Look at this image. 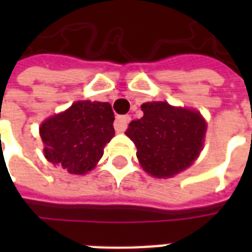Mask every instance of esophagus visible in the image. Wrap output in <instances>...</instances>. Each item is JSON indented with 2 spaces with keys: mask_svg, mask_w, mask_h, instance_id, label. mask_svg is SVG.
I'll return each instance as SVG.
<instances>
[{
  "mask_svg": "<svg viewBox=\"0 0 252 252\" xmlns=\"http://www.w3.org/2000/svg\"><path fill=\"white\" fill-rule=\"evenodd\" d=\"M131 121V116H117L115 120V129L116 132H124L126 129V126Z\"/></svg>",
  "mask_w": 252,
  "mask_h": 252,
  "instance_id": "obj_1",
  "label": "esophagus"
}]
</instances>
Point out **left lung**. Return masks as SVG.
<instances>
[{
  "instance_id": "obj_1",
  "label": "left lung",
  "mask_w": 252,
  "mask_h": 252,
  "mask_svg": "<svg viewBox=\"0 0 252 252\" xmlns=\"http://www.w3.org/2000/svg\"><path fill=\"white\" fill-rule=\"evenodd\" d=\"M142 110L144 116L132 121L126 133L136 146L143 169L158 178L188 169L198 158L205 136L200 113L167 102H146Z\"/></svg>"
}]
</instances>
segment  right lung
<instances>
[{
	"mask_svg": "<svg viewBox=\"0 0 252 252\" xmlns=\"http://www.w3.org/2000/svg\"><path fill=\"white\" fill-rule=\"evenodd\" d=\"M115 115L108 102L78 101L40 126L46 158L71 174H85L98 162L115 136Z\"/></svg>",
	"mask_w": 252,
	"mask_h": 252,
	"instance_id": "right-lung-1",
	"label": "right lung"
}]
</instances>
